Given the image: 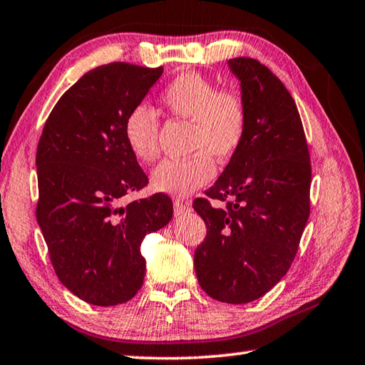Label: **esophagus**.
I'll return each instance as SVG.
<instances>
[{
  "mask_svg": "<svg viewBox=\"0 0 365 365\" xmlns=\"http://www.w3.org/2000/svg\"><path fill=\"white\" fill-rule=\"evenodd\" d=\"M188 211H190V206L185 205L183 201H180V200H175L174 201V214L175 215H182V214L188 212Z\"/></svg>",
  "mask_w": 365,
  "mask_h": 365,
  "instance_id": "34e87169",
  "label": "esophagus"
}]
</instances>
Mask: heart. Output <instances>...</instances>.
<instances>
[{"label": "heart", "instance_id": "obj_1", "mask_svg": "<svg viewBox=\"0 0 365 365\" xmlns=\"http://www.w3.org/2000/svg\"><path fill=\"white\" fill-rule=\"evenodd\" d=\"M160 101L172 115L193 123L188 159L164 160L154 169L151 187L159 193L187 196L212 180L217 163H227L243 145L248 109L237 90H219L201 73L187 72L165 86ZM133 156L150 164L159 154V117L151 106L133 108L123 123Z\"/></svg>", "mask_w": 365, "mask_h": 365}]
</instances>
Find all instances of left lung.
<instances>
[{"label": "left lung", "mask_w": 365, "mask_h": 365, "mask_svg": "<svg viewBox=\"0 0 365 365\" xmlns=\"http://www.w3.org/2000/svg\"><path fill=\"white\" fill-rule=\"evenodd\" d=\"M228 67L248 109L243 145L206 197L193 202L207 227L195 270L211 298L245 304L287 274L309 219L311 160L294 100L280 78L251 58ZM209 199L226 200L214 208Z\"/></svg>", "instance_id": "8db88e82"}]
</instances>
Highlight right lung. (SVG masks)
<instances>
[{"instance_id": "1", "label": "right lung", "mask_w": 365, "mask_h": 365, "mask_svg": "<svg viewBox=\"0 0 365 365\" xmlns=\"http://www.w3.org/2000/svg\"><path fill=\"white\" fill-rule=\"evenodd\" d=\"M163 71L110 63L86 72L53 108L36 148V220L54 272L93 306L122 304L138 293L141 242L174 214L163 193L119 205L148 183L123 123Z\"/></svg>"}]
</instances>
